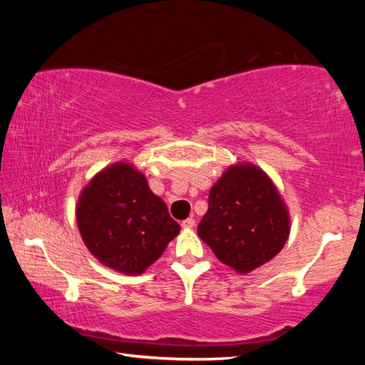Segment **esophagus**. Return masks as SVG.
I'll return each mask as SVG.
<instances>
[{"mask_svg":"<svg viewBox=\"0 0 365 365\" xmlns=\"http://www.w3.org/2000/svg\"><path fill=\"white\" fill-rule=\"evenodd\" d=\"M195 227V219L190 217V219H185L182 222V228H193Z\"/></svg>","mask_w":365,"mask_h":365,"instance_id":"obj_1","label":"esophagus"}]
</instances>
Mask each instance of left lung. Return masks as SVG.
<instances>
[{"instance_id": "obj_1", "label": "left lung", "mask_w": 365, "mask_h": 365, "mask_svg": "<svg viewBox=\"0 0 365 365\" xmlns=\"http://www.w3.org/2000/svg\"><path fill=\"white\" fill-rule=\"evenodd\" d=\"M289 228V211L272 178L255 164L237 163L209 191L197 235L222 264L245 275L279 255Z\"/></svg>"}]
</instances>
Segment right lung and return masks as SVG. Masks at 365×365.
I'll return each instance as SVG.
<instances>
[{
    "instance_id": "add662e5",
    "label": "right lung",
    "mask_w": 365,
    "mask_h": 365,
    "mask_svg": "<svg viewBox=\"0 0 365 365\" xmlns=\"http://www.w3.org/2000/svg\"><path fill=\"white\" fill-rule=\"evenodd\" d=\"M76 219L91 255L123 275L143 274L180 233L143 172L127 160L108 165L85 185Z\"/></svg>"
}]
</instances>
